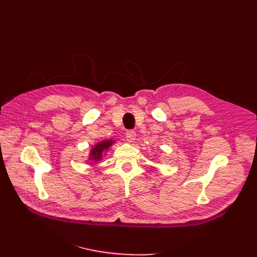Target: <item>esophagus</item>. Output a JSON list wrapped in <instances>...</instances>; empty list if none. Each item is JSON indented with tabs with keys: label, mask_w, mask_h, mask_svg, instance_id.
<instances>
[{
	"label": "esophagus",
	"mask_w": 257,
	"mask_h": 257,
	"mask_svg": "<svg viewBox=\"0 0 257 257\" xmlns=\"http://www.w3.org/2000/svg\"><path fill=\"white\" fill-rule=\"evenodd\" d=\"M126 138H127V141H129V143H133L134 141L137 140V132L136 131H132V130L127 131Z\"/></svg>",
	"instance_id": "34e87169"
}]
</instances>
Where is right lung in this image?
<instances>
[{
  "instance_id": "add662e5",
  "label": "right lung",
  "mask_w": 257,
  "mask_h": 257,
  "mask_svg": "<svg viewBox=\"0 0 257 257\" xmlns=\"http://www.w3.org/2000/svg\"><path fill=\"white\" fill-rule=\"evenodd\" d=\"M115 142L112 141L111 139L110 140H103V141H100V142L96 143L91 147V149L89 150V154H88L87 159L89 161H91L92 164H98L99 161H101L103 159V156H105L106 152H108L109 148Z\"/></svg>"
}]
</instances>
